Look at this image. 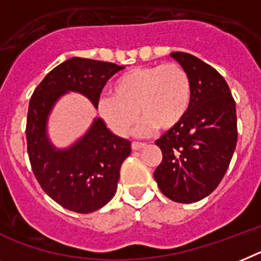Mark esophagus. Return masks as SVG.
Instances as JSON below:
<instances>
[{
  "label": "esophagus",
  "mask_w": 261,
  "mask_h": 261,
  "mask_svg": "<svg viewBox=\"0 0 261 261\" xmlns=\"http://www.w3.org/2000/svg\"><path fill=\"white\" fill-rule=\"evenodd\" d=\"M143 147H146V143H142V142H133V143H131V148L134 151L141 150V148Z\"/></svg>",
  "instance_id": "obj_1"
}]
</instances>
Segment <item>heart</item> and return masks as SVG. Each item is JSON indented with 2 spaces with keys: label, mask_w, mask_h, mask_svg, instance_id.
Masks as SVG:
<instances>
[{
  "label": "heart",
  "mask_w": 261,
  "mask_h": 261,
  "mask_svg": "<svg viewBox=\"0 0 261 261\" xmlns=\"http://www.w3.org/2000/svg\"><path fill=\"white\" fill-rule=\"evenodd\" d=\"M111 97L98 102L100 117L114 134L126 137L138 120L134 134L146 137L155 128L171 130L187 115L192 99L190 75L179 63L139 66L120 75Z\"/></svg>",
  "instance_id": "1"
}]
</instances>
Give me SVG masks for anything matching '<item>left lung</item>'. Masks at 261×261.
Segmentation results:
<instances>
[{
    "label": "left lung",
    "instance_id": "obj_1",
    "mask_svg": "<svg viewBox=\"0 0 261 261\" xmlns=\"http://www.w3.org/2000/svg\"><path fill=\"white\" fill-rule=\"evenodd\" d=\"M170 56L187 71L192 99L187 115L156 141L162 150L154 178L162 194L178 203H195L219 186L238 142L236 106L220 74L188 53Z\"/></svg>",
    "mask_w": 261,
    "mask_h": 261
}]
</instances>
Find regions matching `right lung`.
<instances>
[{
    "label": "right lung",
    "mask_w": 261,
    "mask_h": 261,
    "mask_svg": "<svg viewBox=\"0 0 261 261\" xmlns=\"http://www.w3.org/2000/svg\"><path fill=\"white\" fill-rule=\"evenodd\" d=\"M115 63L70 58L50 71L29 102L26 142L32 170L39 186L63 208L89 214L111 200L120 166L131 152V142L114 135L100 118L67 148H57L47 137V119L62 95L75 91L97 109L100 93L115 73Z\"/></svg>",
    "instance_id": "obj_1"
}]
</instances>
